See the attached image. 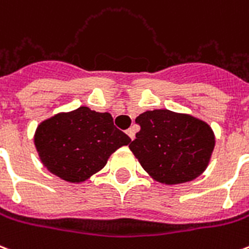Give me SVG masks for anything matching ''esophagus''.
<instances>
[{
    "instance_id": "obj_1",
    "label": "esophagus",
    "mask_w": 249,
    "mask_h": 249,
    "mask_svg": "<svg viewBox=\"0 0 249 249\" xmlns=\"http://www.w3.org/2000/svg\"><path fill=\"white\" fill-rule=\"evenodd\" d=\"M126 134H128L129 136V138H130V140H134V138H136V129L134 128H129L128 130H126Z\"/></svg>"
}]
</instances>
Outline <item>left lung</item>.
<instances>
[{"instance_id": "obj_1", "label": "left lung", "mask_w": 249, "mask_h": 249, "mask_svg": "<svg viewBox=\"0 0 249 249\" xmlns=\"http://www.w3.org/2000/svg\"><path fill=\"white\" fill-rule=\"evenodd\" d=\"M141 130L129 149L159 183L192 181L208 167L215 137L205 121L187 113L154 109L136 119Z\"/></svg>"}]
</instances>
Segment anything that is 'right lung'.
I'll return each instance as SVG.
<instances>
[{"label":"right lung","instance_id":"1","mask_svg":"<svg viewBox=\"0 0 249 249\" xmlns=\"http://www.w3.org/2000/svg\"><path fill=\"white\" fill-rule=\"evenodd\" d=\"M41 163L69 183H82L99 172L112 153L130 138L113 125L108 113L79 107L39 124L34 136Z\"/></svg>","mask_w":249,"mask_h":249}]
</instances>
